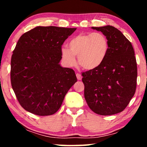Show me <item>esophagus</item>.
<instances>
[{
	"mask_svg": "<svg viewBox=\"0 0 147 147\" xmlns=\"http://www.w3.org/2000/svg\"><path fill=\"white\" fill-rule=\"evenodd\" d=\"M76 76H77V78H78V80H81L82 79V76L81 74L77 73V74H76Z\"/></svg>",
	"mask_w": 147,
	"mask_h": 147,
	"instance_id": "34e87169",
	"label": "esophagus"
}]
</instances>
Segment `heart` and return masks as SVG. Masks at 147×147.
<instances>
[{
    "label": "heart",
    "mask_w": 147,
    "mask_h": 147,
    "mask_svg": "<svg viewBox=\"0 0 147 147\" xmlns=\"http://www.w3.org/2000/svg\"><path fill=\"white\" fill-rule=\"evenodd\" d=\"M68 48L62 47L61 55L69 66L76 63L84 69H93L99 67L107 57L110 44L108 38L102 33H80L70 40Z\"/></svg>",
    "instance_id": "obj_1"
}]
</instances>
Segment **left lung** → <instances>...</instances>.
I'll list each match as a JSON object with an SVG mask.
<instances>
[{
  "label": "left lung",
  "mask_w": 147,
  "mask_h": 147,
  "mask_svg": "<svg viewBox=\"0 0 147 147\" xmlns=\"http://www.w3.org/2000/svg\"><path fill=\"white\" fill-rule=\"evenodd\" d=\"M108 38L110 49L99 67L82 72L84 97L100 115L115 114L125 109L136 92L137 63L132 44L116 28L92 27Z\"/></svg>",
  "instance_id": "left-lung-1"
}]
</instances>
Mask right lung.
<instances>
[{"mask_svg":"<svg viewBox=\"0 0 147 147\" xmlns=\"http://www.w3.org/2000/svg\"><path fill=\"white\" fill-rule=\"evenodd\" d=\"M76 28L37 27L19 38L11 61V82L20 105L38 116L55 114L77 82L74 69L63 68L61 46Z\"/></svg>","mask_w":147,"mask_h":147,"instance_id":"right-lung-1","label":"right lung"}]
</instances>
